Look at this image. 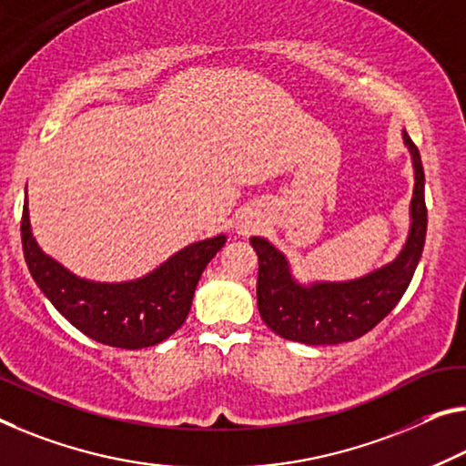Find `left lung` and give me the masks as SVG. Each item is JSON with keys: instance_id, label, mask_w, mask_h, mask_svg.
<instances>
[{"instance_id": "1", "label": "left lung", "mask_w": 466, "mask_h": 466, "mask_svg": "<svg viewBox=\"0 0 466 466\" xmlns=\"http://www.w3.org/2000/svg\"><path fill=\"white\" fill-rule=\"evenodd\" d=\"M404 141L414 164L412 223L404 249L388 267L356 281L314 283L302 288L289 275L285 256L267 239L252 238L258 254V310L277 335L308 346L354 341L381 323L404 296L423 254L427 233L423 162L419 147L406 131Z\"/></svg>"}]
</instances>
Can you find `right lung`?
Wrapping results in <instances>:
<instances>
[{
	"mask_svg": "<svg viewBox=\"0 0 466 466\" xmlns=\"http://www.w3.org/2000/svg\"><path fill=\"white\" fill-rule=\"evenodd\" d=\"M20 233L28 270L56 310L87 338L123 350L156 346L181 329L206 264L225 246V235L191 243L152 275L108 285L78 279L43 254L31 233L26 204Z\"/></svg>",
	"mask_w": 466,
	"mask_h": 466,
	"instance_id": "obj_1",
	"label": "right lung"
}]
</instances>
